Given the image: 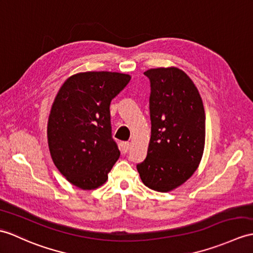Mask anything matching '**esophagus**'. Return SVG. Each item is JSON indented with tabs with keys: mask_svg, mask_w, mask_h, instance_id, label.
<instances>
[{
	"mask_svg": "<svg viewBox=\"0 0 253 253\" xmlns=\"http://www.w3.org/2000/svg\"><path fill=\"white\" fill-rule=\"evenodd\" d=\"M129 148H130V142H124V143H123V152H124V153H127Z\"/></svg>",
	"mask_w": 253,
	"mask_h": 253,
	"instance_id": "34e87169",
	"label": "esophagus"
}]
</instances>
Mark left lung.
Instances as JSON below:
<instances>
[{
    "mask_svg": "<svg viewBox=\"0 0 253 253\" xmlns=\"http://www.w3.org/2000/svg\"><path fill=\"white\" fill-rule=\"evenodd\" d=\"M151 138L148 155L137 166L149 189L167 193L196 171L206 136V116L197 87L175 67L150 69Z\"/></svg>",
    "mask_w": 253,
    "mask_h": 253,
    "instance_id": "8db88e82",
    "label": "left lung"
}]
</instances>
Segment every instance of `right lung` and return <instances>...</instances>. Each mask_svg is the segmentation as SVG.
Masks as SVG:
<instances>
[{"instance_id":"obj_1","label":"right lung","mask_w":253,"mask_h":253,"mask_svg":"<svg viewBox=\"0 0 253 253\" xmlns=\"http://www.w3.org/2000/svg\"><path fill=\"white\" fill-rule=\"evenodd\" d=\"M131 76L109 71L71 75L52 102L47 142L55 166L82 190L104 184L121 152L111 136L110 104Z\"/></svg>"}]
</instances>
